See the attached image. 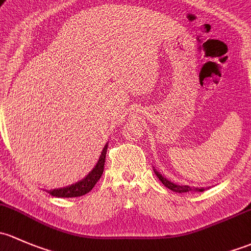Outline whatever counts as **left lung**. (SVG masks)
Listing matches in <instances>:
<instances>
[{"mask_svg":"<svg viewBox=\"0 0 251 251\" xmlns=\"http://www.w3.org/2000/svg\"><path fill=\"white\" fill-rule=\"evenodd\" d=\"M153 172H154V174L157 175V177H158V179L161 180V182L163 183L165 187H168V188H169V190H172L173 192L183 193V192H188V191H195V192H203V191H204L203 187H201V188H198V187H190V186H187V185H176V183L169 181V180H168L167 177H164L163 175H162L161 173L158 172V170L154 169V167H153Z\"/></svg>","mask_w":251,"mask_h":251,"instance_id":"8db88e82","label":"left lung"}]
</instances>
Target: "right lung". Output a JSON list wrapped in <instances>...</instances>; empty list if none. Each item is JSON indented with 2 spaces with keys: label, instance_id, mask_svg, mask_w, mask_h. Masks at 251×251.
<instances>
[{
  "label": "right lung",
  "instance_id": "right-lung-1",
  "mask_svg": "<svg viewBox=\"0 0 251 251\" xmlns=\"http://www.w3.org/2000/svg\"><path fill=\"white\" fill-rule=\"evenodd\" d=\"M107 145L104 146L102 149L101 154H100L99 159H98V163L95 164V167L93 168L89 172V174L87 175L84 179L79 180L78 182L72 183V185L66 186V187L61 188H54V190H49L48 193L53 197L58 198H72V197H81V196L86 195L89 192L93 187L95 186V183L98 182V180L101 177L102 172H104V165H105V158H106V151H107Z\"/></svg>",
  "mask_w": 251,
  "mask_h": 251
}]
</instances>
